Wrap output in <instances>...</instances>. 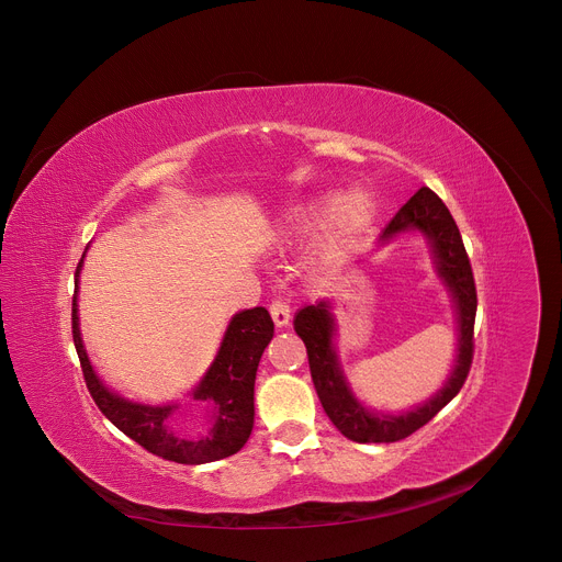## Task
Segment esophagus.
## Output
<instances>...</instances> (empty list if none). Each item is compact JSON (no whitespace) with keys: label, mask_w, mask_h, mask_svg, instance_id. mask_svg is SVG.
<instances>
[{"label":"esophagus","mask_w":562,"mask_h":562,"mask_svg":"<svg viewBox=\"0 0 562 562\" xmlns=\"http://www.w3.org/2000/svg\"><path fill=\"white\" fill-rule=\"evenodd\" d=\"M269 313H271L276 326H280V328L286 326L289 319H291V308H289V304H286L284 300H280V297L269 304Z\"/></svg>","instance_id":"obj_1"}]
</instances>
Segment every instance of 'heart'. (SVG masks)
Returning a JSON list of instances; mask_svg holds the SVG:
<instances>
[{"label": "heart", "instance_id": "heart-1", "mask_svg": "<svg viewBox=\"0 0 562 562\" xmlns=\"http://www.w3.org/2000/svg\"><path fill=\"white\" fill-rule=\"evenodd\" d=\"M333 205H335L333 196H326V199H317L313 203H306V205L297 207L286 221L289 232L291 234H306V232L315 229L322 223V218L330 212ZM372 210H375V203H372V199L363 192H350L348 196H344L333 210L324 249L326 251H337L346 243H350L368 225V221L372 216Z\"/></svg>", "mask_w": 562, "mask_h": 562}]
</instances>
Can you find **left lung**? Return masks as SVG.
I'll return each instance as SVG.
<instances>
[{
  "label": "left lung",
  "instance_id": "1",
  "mask_svg": "<svg viewBox=\"0 0 562 562\" xmlns=\"http://www.w3.org/2000/svg\"><path fill=\"white\" fill-rule=\"evenodd\" d=\"M411 229H417L428 238L439 278L446 282L454 300L459 322V348L454 368L443 389L432 400L402 415H386L363 408L361 402H357V397L348 389L337 361L333 344L335 317L330 313V304L317 302L304 306L297 311L293 319L295 333L302 337L306 346L311 378L324 413L346 439L357 443H393L417 432L457 397V393L463 389L468 380V372L472 366L476 317L474 276L459 227L448 207L443 205V201L430 190V187H422V190L395 214V218L382 234V243H389L397 234H406Z\"/></svg>",
  "mask_w": 562,
  "mask_h": 562
}]
</instances>
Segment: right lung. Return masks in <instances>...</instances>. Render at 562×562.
<instances>
[{"instance_id": "1", "label": "right lung", "mask_w": 562, "mask_h": 562, "mask_svg": "<svg viewBox=\"0 0 562 562\" xmlns=\"http://www.w3.org/2000/svg\"><path fill=\"white\" fill-rule=\"evenodd\" d=\"M81 265L83 258L75 273L77 289ZM77 289L72 297V339L83 380L99 411L123 435L160 459L187 465L232 457L247 443L254 428L256 370L273 337V319L265 306L240 311L232 317L214 363L192 391L190 417L176 419L178 404H136L101 384L79 333Z\"/></svg>"}]
</instances>
